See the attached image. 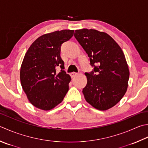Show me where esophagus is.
<instances>
[{
	"instance_id": "obj_1",
	"label": "esophagus",
	"mask_w": 148,
	"mask_h": 148,
	"mask_svg": "<svg viewBox=\"0 0 148 148\" xmlns=\"http://www.w3.org/2000/svg\"><path fill=\"white\" fill-rule=\"evenodd\" d=\"M77 74H78V73H77V72H72V73H71V76H72V77H74L75 76H76Z\"/></svg>"
}]
</instances>
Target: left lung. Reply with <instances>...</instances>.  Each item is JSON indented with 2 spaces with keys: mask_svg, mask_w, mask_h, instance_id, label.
Segmentation results:
<instances>
[{
  "mask_svg": "<svg viewBox=\"0 0 148 148\" xmlns=\"http://www.w3.org/2000/svg\"><path fill=\"white\" fill-rule=\"evenodd\" d=\"M74 36L94 66L90 73L85 74L87 83L83 94L86 101L99 110L112 108L123 97L128 86L130 71L123 50L105 32L82 29L75 31Z\"/></svg>",
  "mask_w": 148,
  "mask_h": 148,
  "instance_id": "8db88e82",
  "label": "left lung"
}]
</instances>
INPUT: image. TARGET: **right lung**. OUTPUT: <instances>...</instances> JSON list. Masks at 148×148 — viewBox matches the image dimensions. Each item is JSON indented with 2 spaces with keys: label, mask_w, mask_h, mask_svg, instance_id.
<instances>
[{
  "label": "right lung",
  "mask_w": 148,
  "mask_h": 148,
  "mask_svg": "<svg viewBox=\"0 0 148 148\" xmlns=\"http://www.w3.org/2000/svg\"><path fill=\"white\" fill-rule=\"evenodd\" d=\"M74 31L63 29L43 34L26 52L20 68V83L29 101L37 108L51 110L62 102L67 93L71 77L63 70L60 49ZM58 66L62 70L58 73Z\"/></svg>",
  "instance_id": "obj_1"
}]
</instances>
